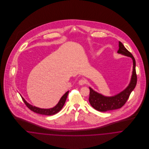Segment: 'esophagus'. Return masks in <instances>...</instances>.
Wrapping results in <instances>:
<instances>
[{"instance_id": "1", "label": "esophagus", "mask_w": 149, "mask_h": 149, "mask_svg": "<svg viewBox=\"0 0 149 149\" xmlns=\"http://www.w3.org/2000/svg\"><path fill=\"white\" fill-rule=\"evenodd\" d=\"M86 80H84V79H81V80H80L79 81V84H80V85H84V84H85V83H86Z\"/></svg>"}]
</instances>
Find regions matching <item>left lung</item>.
<instances>
[{
	"label": "left lung",
	"mask_w": 149,
	"mask_h": 149,
	"mask_svg": "<svg viewBox=\"0 0 149 149\" xmlns=\"http://www.w3.org/2000/svg\"><path fill=\"white\" fill-rule=\"evenodd\" d=\"M118 53L130 57L132 60L133 68L131 80L129 84L123 91L112 96H104L89 87L90 89L89 102L92 107L100 112H106L121 108L127 102L131 92L134 89L136 84L137 77L135 70L136 63L135 58L120 41L119 42Z\"/></svg>",
	"instance_id": "left-lung-1"
}]
</instances>
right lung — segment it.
I'll return each mask as SVG.
<instances>
[{"label":"right lung","mask_w":149,"mask_h":149,"mask_svg":"<svg viewBox=\"0 0 149 149\" xmlns=\"http://www.w3.org/2000/svg\"><path fill=\"white\" fill-rule=\"evenodd\" d=\"M69 92V91H68L64 94V95L61 97L58 103L55 106L53 107V108H47V109L46 108H39V107L33 106V105L27 103L26 101V100L22 96L21 97L23 101L24 102V103H25L26 106L27 107L33 111V112H34L36 113H39V114L45 115H54V114L58 113L63 108L64 104L66 102V98H67Z\"/></svg>","instance_id":"right-lung-1"}]
</instances>
